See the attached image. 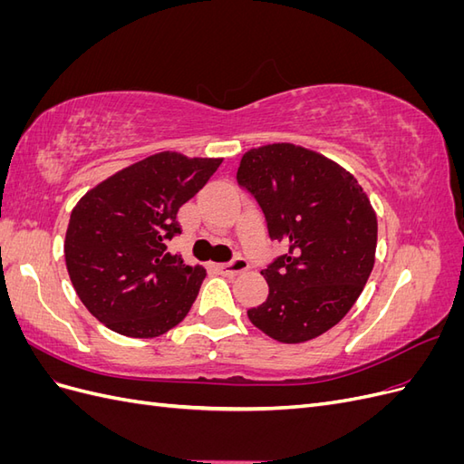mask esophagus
<instances>
[{
	"instance_id": "esophagus-1",
	"label": "esophagus",
	"mask_w": 464,
	"mask_h": 464,
	"mask_svg": "<svg viewBox=\"0 0 464 464\" xmlns=\"http://www.w3.org/2000/svg\"><path fill=\"white\" fill-rule=\"evenodd\" d=\"M247 266H249V265H247V261H246L244 257H236V259L228 261V263H220L218 269L222 271V275L234 276V275H240V273L247 271Z\"/></svg>"
}]
</instances>
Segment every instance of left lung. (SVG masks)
Here are the masks:
<instances>
[{
  "instance_id": "obj_1",
  "label": "left lung",
  "mask_w": 464,
  "mask_h": 464,
  "mask_svg": "<svg viewBox=\"0 0 464 464\" xmlns=\"http://www.w3.org/2000/svg\"><path fill=\"white\" fill-rule=\"evenodd\" d=\"M236 178L263 208L269 236L288 246L261 271L269 296L247 317L278 343L312 341L350 312L373 269L368 193L341 164L292 143L249 149Z\"/></svg>"
}]
</instances>
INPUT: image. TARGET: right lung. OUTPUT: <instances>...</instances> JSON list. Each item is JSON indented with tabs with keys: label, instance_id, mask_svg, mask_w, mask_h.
<instances>
[{
	"label": "right lung",
	"instance_id": "obj_1",
	"mask_svg": "<svg viewBox=\"0 0 464 464\" xmlns=\"http://www.w3.org/2000/svg\"><path fill=\"white\" fill-rule=\"evenodd\" d=\"M222 159L162 150L89 189L69 217L63 254L87 310L111 331L152 339L189 312L207 271L166 251L181 232L178 210Z\"/></svg>",
	"mask_w": 464,
	"mask_h": 464
}]
</instances>
